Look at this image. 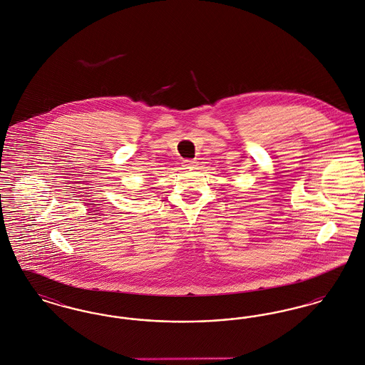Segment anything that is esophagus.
I'll use <instances>...</instances> for the list:
<instances>
[{"label": "esophagus", "mask_w": 365, "mask_h": 365, "mask_svg": "<svg viewBox=\"0 0 365 365\" xmlns=\"http://www.w3.org/2000/svg\"><path fill=\"white\" fill-rule=\"evenodd\" d=\"M197 165L195 160H183V167L185 168H194Z\"/></svg>", "instance_id": "obj_1"}]
</instances>
